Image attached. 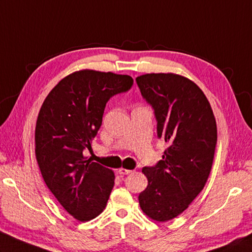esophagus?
I'll use <instances>...</instances> for the list:
<instances>
[{
    "label": "esophagus",
    "mask_w": 252,
    "mask_h": 252,
    "mask_svg": "<svg viewBox=\"0 0 252 252\" xmlns=\"http://www.w3.org/2000/svg\"><path fill=\"white\" fill-rule=\"evenodd\" d=\"M118 172H119L120 175H123V176H125V175H130L131 172H132V170L125 169V168H120V169H119V171H118Z\"/></svg>",
    "instance_id": "1"
}]
</instances>
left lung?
Wrapping results in <instances>:
<instances>
[{"mask_svg":"<svg viewBox=\"0 0 252 252\" xmlns=\"http://www.w3.org/2000/svg\"><path fill=\"white\" fill-rule=\"evenodd\" d=\"M141 95L153 108L157 137L169 147L156 165L144 167L149 186L139 195L143 212L157 221L181 214L211 172L218 127L208 98L198 85L176 74L136 77Z\"/></svg>","mask_w":252,"mask_h":252,"instance_id":"1","label":"left lung"}]
</instances>
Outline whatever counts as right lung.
<instances>
[{
    "instance_id": "1",
    "label": "right lung",
    "mask_w": 252,
    "mask_h": 252,
    "mask_svg": "<svg viewBox=\"0 0 252 252\" xmlns=\"http://www.w3.org/2000/svg\"><path fill=\"white\" fill-rule=\"evenodd\" d=\"M133 85L129 75L84 70L64 77L49 93L34 132L36 158L48 188L68 214L90 220L106 208L113 172L85 160L102 122L106 103Z\"/></svg>"
}]
</instances>
